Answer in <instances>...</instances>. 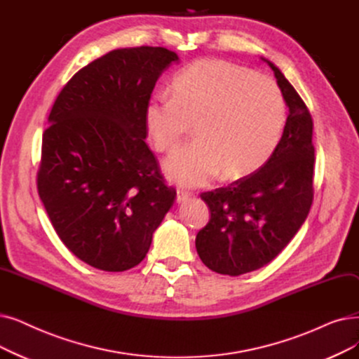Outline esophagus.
Wrapping results in <instances>:
<instances>
[{"label":"esophagus","mask_w":359,"mask_h":359,"mask_svg":"<svg viewBox=\"0 0 359 359\" xmlns=\"http://www.w3.org/2000/svg\"><path fill=\"white\" fill-rule=\"evenodd\" d=\"M191 196H192V195H191L189 192L182 191V189H177V194H176V201H177V204H183V202L188 201Z\"/></svg>","instance_id":"obj_1"}]
</instances>
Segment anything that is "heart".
Instances as JSON below:
<instances>
[{
  "label": "heart",
  "mask_w": 359,
  "mask_h": 359,
  "mask_svg": "<svg viewBox=\"0 0 359 359\" xmlns=\"http://www.w3.org/2000/svg\"><path fill=\"white\" fill-rule=\"evenodd\" d=\"M286 120L282 92L270 77L218 58L198 60L176 74L173 97L155 93L144 124L154 148L170 152L194 124L196 141L170 155L165 176L204 186L249 176L273 154Z\"/></svg>",
  "instance_id": "heart-1"
}]
</instances>
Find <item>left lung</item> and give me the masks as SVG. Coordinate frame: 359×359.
<instances>
[{"mask_svg":"<svg viewBox=\"0 0 359 359\" xmlns=\"http://www.w3.org/2000/svg\"><path fill=\"white\" fill-rule=\"evenodd\" d=\"M262 60L274 72L289 116L266 164L226 188L201 194L211 217L198 231L196 251L220 274L241 276L267 266L298 233L313 204V118L285 74Z\"/></svg>","mask_w":359,"mask_h":359,"instance_id":"obj_1","label":"left lung"}]
</instances>
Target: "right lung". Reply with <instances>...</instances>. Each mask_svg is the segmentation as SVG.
<instances>
[{
  "label": "right lung",
  "mask_w": 359,
  "mask_h": 359,
  "mask_svg": "<svg viewBox=\"0 0 359 359\" xmlns=\"http://www.w3.org/2000/svg\"><path fill=\"white\" fill-rule=\"evenodd\" d=\"M177 61L163 46L110 51L77 72L53 105L38 194L61 242L90 267L137 266L176 199L145 142L144 110Z\"/></svg>",
  "instance_id": "add662e5"
}]
</instances>
